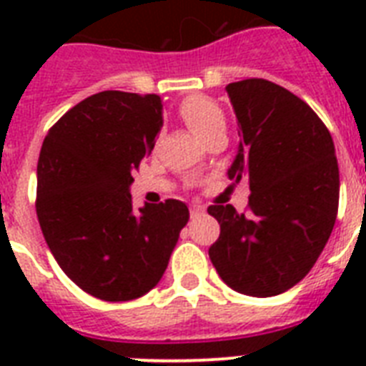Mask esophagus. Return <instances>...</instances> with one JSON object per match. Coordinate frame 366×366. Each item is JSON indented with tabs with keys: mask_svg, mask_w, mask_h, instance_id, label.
Instances as JSON below:
<instances>
[{
	"mask_svg": "<svg viewBox=\"0 0 366 366\" xmlns=\"http://www.w3.org/2000/svg\"><path fill=\"white\" fill-rule=\"evenodd\" d=\"M203 212H205V209H203V207H199V205L189 207V214H192V218L201 217V214H203Z\"/></svg>",
	"mask_w": 366,
	"mask_h": 366,
	"instance_id": "esophagus-1",
	"label": "esophagus"
}]
</instances>
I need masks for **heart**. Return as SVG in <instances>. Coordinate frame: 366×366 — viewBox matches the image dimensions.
Segmentation results:
<instances>
[{
    "label": "heart",
    "mask_w": 366,
    "mask_h": 366,
    "mask_svg": "<svg viewBox=\"0 0 366 366\" xmlns=\"http://www.w3.org/2000/svg\"><path fill=\"white\" fill-rule=\"evenodd\" d=\"M178 114L201 140L212 131L226 129V116L222 108L214 100L201 97V94H192L188 99H184L178 108Z\"/></svg>",
    "instance_id": "obj_1"
}]
</instances>
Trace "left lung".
<instances>
[{
    "label": "left lung",
    "instance_id": "obj_1",
    "mask_svg": "<svg viewBox=\"0 0 366 366\" xmlns=\"http://www.w3.org/2000/svg\"><path fill=\"white\" fill-rule=\"evenodd\" d=\"M226 91L241 137L228 177L249 182V212L207 209L220 224L209 256L228 287L267 298L306 277L335 228V142L317 114L281 85L254 77Z\"/></svg>",
    "mask_w": 366,
    "mask_h": 366
}]
</instances>
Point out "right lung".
I'll return each instance as SVG.
<instances>
[{"label": "right lung", "mask_w": 366, "mask_h": 366, "mask_svg": "<svg viewBox=\"0 0 366 366\" xmlns=\"http://www.w3.org/2000/svg\"><path fill=\"white\" fill-rule=\"evenodd\" d=\"M157 94L102 91L51 127L37 161V220L62 272L94 298L127 302L167 269L186 203L132 207V172L163 127Z\"/></svg>", "instance_id": "right-lung-1"}]
</instances>
